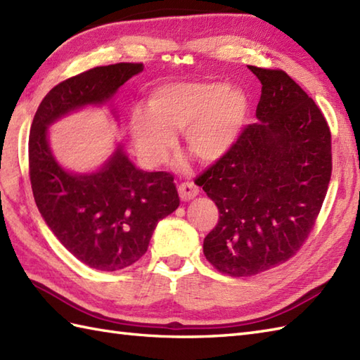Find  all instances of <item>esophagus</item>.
Wrapping results in <instances>:
<instances>
[{
	"label": "esophagus",
	"instance_id": "esophagus-1",
	"mask_svg": "<svg viewBox=\"0 0 360 360\" xmlns=\"http://www.w3.org/2000/svg\"><path fill=\"white\" fill-rule=\"evenodd\" d=\"M178 192H179V196L182 201H190V200H193L198 193H200V187L193 184V182L187 181V182H182V184H179Z\"/></svg>",
	"mask_w": 360,
	"mask_h": 360
}]
</instances>
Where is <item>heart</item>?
<instances>
[{
	"label": "heart",
	"instance_id": "obj_1",
	"mask_svg": "<svg viewBox=\"0 0 360 360\" xmlns=\"http://www.w3.org/2000/svg\"><path fill=\"white\" fill-rule=\"evenodd\" d=\"M148 111L137 108L129 116V134L148 164L165 160L184 131L195 158L213 162L227 155L238 141L249 114L243 89L224 82H178L159 85L148 96Z\"/></svg>",
	"mask_w": 360,
	"mask_h": 360
}]
</instances>
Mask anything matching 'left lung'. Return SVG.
<instances>
[{
    "mask_svg": "<svg viewBox=\"0 0 360 360\" xmlns=\"http://www.w3.org/2000/svg\"><path fill=\"white\" fill-rule=\"evenodd\" d=\"M262 82L258 122L195 182L219 210L204 255L250 277L292 258L314 227L331 179V131L316 102L281 70L249 66Z\"/></svg>",
    "mask_w": 360,
    "mask_h": 360,
    "instance_id": "left-lung-1",
    "label": "left lung"
}]
</instances>
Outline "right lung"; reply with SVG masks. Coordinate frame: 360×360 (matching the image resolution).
<instances>
[{
	"label": "right lung",
	"instance_id": "1",
	"mask_svg": "<svg viewBox=\"0 0 360 360\" xmlns=\"http://www.w3.org/2000/svg\"><path fill=\"white\" fill-rule=\"evenodd\" d=\"M142 63L97 66L53 86L34 116L29 136V178L35 204L58 241L98 271L134 264L148 249L158 223L178 209L174 176L137 170L122 147L102 170L71 174L57 164L46 131L80 106L103 103Z\"/></svg>",
	"mask_w": 360,
	"mask_h": 360
}]
</instances>
